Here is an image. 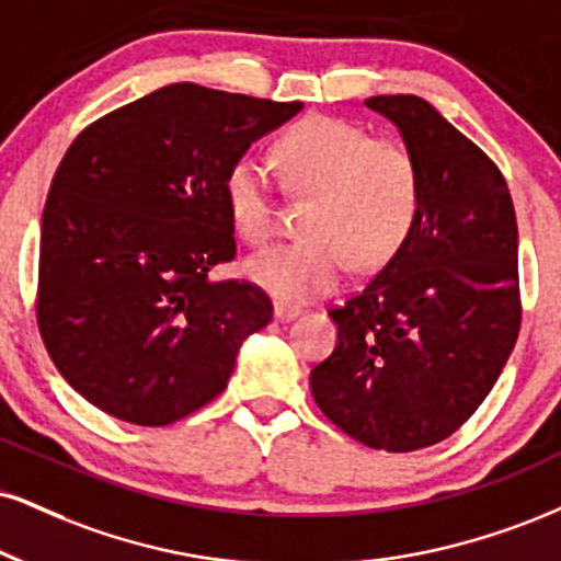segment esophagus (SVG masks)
<instances>
[{"label":"esophagus","instance_id":"obj_1","mask_svg":"<svg viewBox=\"0 0 561 561\" xmlns=\"http://www.w3.org/2000/svg\"><path fill=\"white\" fill-rule=\"evenodd\" d=\"M300 316V306H289V302H276L274 306V319L276 321H293Z\"/></svg>","mask_w":561,"mask_h":561}]
</instances>
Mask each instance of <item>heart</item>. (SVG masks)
I'll return each instance as SVG.
<instances>
[{
	"instance_id": "heart-1",
	"label": "heart",
	"mask_w": 561,
	"mask_h": 561,
	"mask_svg": "<svg viewBox=\"0 0 561 561\" xmlns=\"http://www.w3.org/2000/svg\"><path fill=\"white\" fill-rule=\"evenodd\" d=\"M282 187L308 198L306 238L255 255L245 272L279 300L302 302L329 293L350 266L376 272L394 259L421 211V167L402 138H370L340 117H306L274 144ZM229 219L261 248L276 232L272 182L263 164L240 157L225 174Z\"/></svg>"
}]
</instances>
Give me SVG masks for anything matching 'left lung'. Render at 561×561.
<instances>
[{"mask_svg": "<svg viewBox=\"0 0 561 561\" xmlns=\"http://www.w3.org/2000/svg\"><path fill=\"white\" fill-rule=\"evenodd\" d=\"M421 167V211L394 259L329 308L334 353L310 370L321 413L370 449L415 451L476 413L517 342L523 300L507 180L428 101L370 96Z\"/></svg>", "mask_w": 561, "mask_h": 561, "instance_id": "left-lung-1", "label": "left lung"}]
</instances>
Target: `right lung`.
<instances>
[{
    "label": "right lung",
    "mask_w": 561,
    "mask_h": 561,
    "mask_svg": "<svg viewBox=\"0 0 561 561\" xmlns=\"http://www.w3.org/2000/svg\"><path fill=\"white\" fill-rule=\"evenodd\" d=\"M302 101L172 83L72 140L42 219L36 321L65 381L135 426H170L225 391L274 316L234 261L225 174Z\"/></svg>",
    "instance_id": "obj_1"
}]
</instances>
